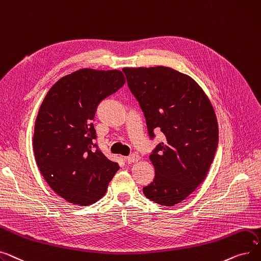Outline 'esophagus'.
<instances>
[{
  "mask_svg": "<svg viewBox=\"0 0 261 261\" xmlns=\"http://www.w3.org/2000/svg\"><path fill=\"white\" fill-rule=\"evenodd\" d=\"M139 160V156L137 154H132L129 155L127 158H126V161L128 164H132V163H137V161Z\"/></svg>",
  "mask_w": 261,
  "mask_h": 261,
  "instance_id": "obj_1",
  "label": "esophagus"
}]
</instances>
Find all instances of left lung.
<instances>
[{
    "mask_svg": "<svg viewBox=\"0 0 261 261\" xmlns=\"http://www.w3.org/2000/svg\"><path fill=\"white\" fill-rule=\"evenodd\" d=\"M123 72L150 137L154 138V129L165 135L150 155L155 177L143 193L161 206H174L203 182L212 166L219 140L214 107L200 85L172 68H123Z\"/></svg>",
    "mask_w": 261,
    "mask_h": 261,
    "instance_id": "obj_1",
    "label": "left lung"
}]
</instances>
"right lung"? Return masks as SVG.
Wrapping results in <instances>:
<instances>
[{
    "label": "right lung",
    "mask_w": 261,
    "mask_h": 261,
    "mask_svg": "<svg viewBox=\"0 0 261 261\" xmlns=\"http://www.w3.org/2000/svg\"><path fill=\"white\" fill-rule=\"evenodd\" d=\"M124 83L119 70L81 69L57 81L41 103L33 137L35 159L49 187L67 202H97L120 168L94 144L91 121L97 105Z\"/></svg>",
    "instance_id": "obj_1"
}]
</instances>
